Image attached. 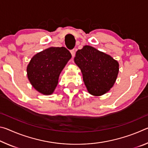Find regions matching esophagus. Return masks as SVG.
I'll use <instances>...</instances> for the list:
<instances>
[{
	"label": "esophagus",
	"instance_id": "obj_1",
	"mask_svg": "<svg viewBox=\"0 0 148 148\" xmlns=\"http://www.w3.org/2000/svg\"><path fill=\"white\" fill-rule=\"evenodd\" d=\"M71 53L72 54V57H74V56H75V50L74 49L71 50Z\"/></svg>",
	"mask_w": 148,
	"mask_h": 148
}]
</instances>
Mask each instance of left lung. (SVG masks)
<instances>
[{
  "mask_svg": "<svg viewBox=\"0 0 148 148\" xmlns=\"http://www.w3.org/2000/svg\"><path fill=\"white\" fill-rule=\"evenodd\" d=\"M74 62L81 69L84 84L90 94L100 96L114 86L118 74L119 63L109 55L85 46L76 51Z\"/></svg>",
  "mask_w": 148,
  "mask_h": 148,
  "instance_id": "8db88e82",
  "label": "left lung"
}]
</instances>
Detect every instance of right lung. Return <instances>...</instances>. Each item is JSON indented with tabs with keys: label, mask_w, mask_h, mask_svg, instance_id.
Here are the masks:
<instances>
[{
	"label": "right lung",
	"mask_w": 148,
	"mask_h": 148,
	"mask_svg": "<svg viewBox=\"0 0 148 148\" xmlns=\"http://www.w3.org/2000/svg\"><path fill=\"white\" fill-rule=\"evenodd\" d=\"M71 57L64 47H51L35 55L27 69V76L34 88L44 95L53 93L59 75Z\"/></svg>",
	"instance_id": "right-lung-1"
}]
</instances>
